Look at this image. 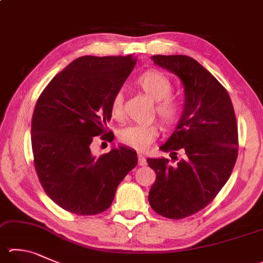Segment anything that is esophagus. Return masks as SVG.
I'll return each mask as SVG.
<instances>
[{
	"mask_svg": "<svg viewBox=\"0 0 263 263\" xmlns=\"http://www.w3.org/2000/svg\"><path fill=\"white\" fill-rule=\"evenodd\" d=\"M138 160H139V164L140 165H146V159H145L144 155H142V154L138 155Z\"/></svg>",
	"mask_w": 263,
	"mask_h": 263,
	"instance_id": "1",
	"label": "esophagus"
}]
</instances>
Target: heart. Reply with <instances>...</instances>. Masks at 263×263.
Returning <instances> with one entry per match:
<instances>
[{
  "label": "heart",
  "instance_id": "1",
  "mask_svg": "<svg viewBox=\"0 0 263 263\" xmlns=\"http://www.w3.org/2000/svg\"><path fill=\"white\" fill-rule=\"evenodd\" d=\"M137 85L142 92L156 101V112L163 125L173 126L178 122L180 107L178 102L170 97L174 87L166 76L159 71H147L137 79ZM123 104V94L118 92L111 98L110 106H109L110 115L115 121H122L124 115ZM157 132H159V128L155 124L131 125L119 131L118 140L122 145L133 148V149L144 151L155 140Z\"/></svg>",
  "mask_w": 263,
  "mask_h": 263
}]
</instances>
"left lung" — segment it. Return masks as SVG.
<instances>
[{"instance_id": "8db88e82", "label": "left lung", "mask_w": 263, "mask_h": 263, "mask_svg": "<svg viewBox=\"0 0 263 263\" xmlns=\"http://www.w3.org/2000/svg\"><path fill=\"white\" fill-rule=\"evenodd\" d=\"M156 65L178 76L185 102L173 135L161 151L177 160L147 159L156 179L148 195L154 212L180 219L211 203L228 181L238 156V127L229 93L194 59L186 55H155Z\"/></svg>"}]
</instances>
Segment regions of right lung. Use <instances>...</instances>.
Returning a JSON list of instances; mask_svg holds the SVG:
<instances>
[{"instance_id": "add662e5", "label": "right lung", "mask_w": 263, "mask_h": 263, "mask_svg": "<svg viewBox=\"0 0 263 263\" xmlns=\"http://www.w3.org/2000/svg\"><path fill=\"white\" fill-rule=\"evenodd\" d=\"M137 60L128 56H82L57 73L37 99L31 141L37 177L47 195L77 215L110 207L117 186L138 163L137 153L119 146L95 157L94 137L107 132L111 98L125 83Z\"/></svg>"}]
</instances>
